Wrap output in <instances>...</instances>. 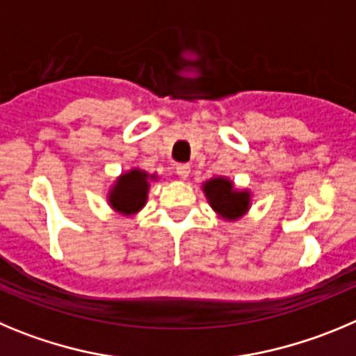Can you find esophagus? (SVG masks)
<instances>
[{
    "label": "esophagus",
    "instance_id": "1",
    "mask_svg": "<svg viewBox=\"0 0 356 356\" xmlns=\"http://www.w3.org/2000/svg\"><path fill=\"white\" fill-rule=\"evenodd\" d=\"M176 175H178V178H181V180H187L188 175H191V165L178 164L176 165Z\"/></svg>",
    "mask_w": 356,
    "mask_h": 356
}]
</instances>
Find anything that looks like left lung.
<instances>
[{
    "label": "left lung",
    "mask_w": 356,
    "mask_h": 356,
    "mask_svg": "<svg viewBox=\"0 0 356 356\" xmlns=\"http://www.w3.org/2000/svg\"><path fill=\"white\" fill-rule=\"evenodd\" d=\"M201 191L211 210L227 222L242 218L252 204V192L249 188H238L227 176H213L203 181Z\"/></svg>",
    "instance_id": "left-lung-1"
}]
</instances>
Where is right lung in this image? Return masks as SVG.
<instances>
[{
    "label": "right lung",
    "instance_id": "obj_1",
    "mask_svg": "<svg viewBox=\"0 0 356 356\" xmlns=\"http://www.w3.org/2000/svg\"><path fill=\"white\" fill-rule=\"evenodd\" d=\"M156 180H159V176L149 175L145 169H129L113 181L109 192H107V203L116 213L134 217L145 208L149 187Z\"/></svg>",
    "mask_w": 356,
    "mask_h": 356
}]
</instances>
